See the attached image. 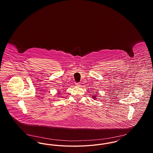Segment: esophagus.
<instances>
[{
    "label": "esophagus",
    "mask_w": 153,
    "mask_h": 153,
    "mask_svg": "<svg viewBox=\"0 0 153 153\" xmlns=\"http://www.w3.org/2000/svg\"><path fill=\"white\" fill-rule=\"evenodd\" d=\"M76 85L77 86H80V82H76Z\"/></svg>",
    "instance_id": "esophagus-1"
}]
</instances>
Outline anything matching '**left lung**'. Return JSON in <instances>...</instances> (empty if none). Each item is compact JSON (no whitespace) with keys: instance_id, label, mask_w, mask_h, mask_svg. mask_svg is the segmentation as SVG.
Instances as JSON below:
<instances>
[{"instance_id":"obj_1","label":"left lung","mask_w":153,"mask_h":153,"mask_svg":"<svg viewBox=\"0 0 153 153\" xmlns=\"http://www.w3.org/2000/svg\"><path fill=\"white\" fill-rule=\"evenodd\" d=\"M94 96H95V95H94Z\"/></svg>"}]
</instances>
